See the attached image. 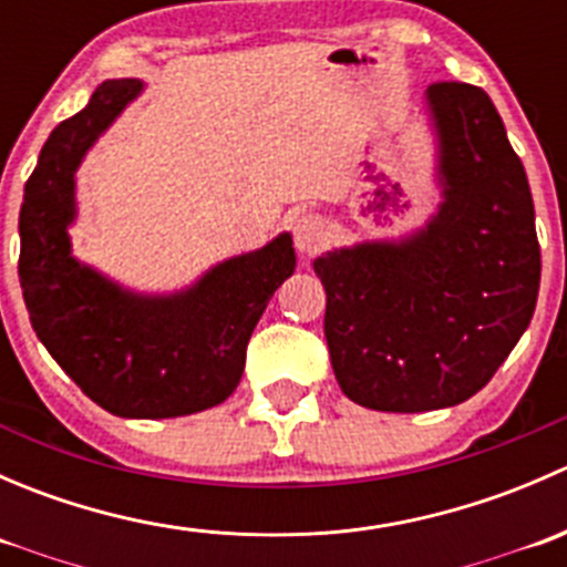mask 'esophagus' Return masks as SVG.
<instances>
[{
    "label": "esophagus",
    "instance_id": "obj_1",
    "mask_svg": "<svg viewBox=\"0 0 567 567\" xmlns=\"http://www.w3.org/2000/svg\"><path fill=\"white\" fill-rule=\"evenodd\" d=\"M290 230H293V244L301 255L312 257L329 241V225H326L323 216L318 214H301L290 221Z\"/></svg>",
    "mask_w": 567,
    "mask_h": 567
}]
</instances>
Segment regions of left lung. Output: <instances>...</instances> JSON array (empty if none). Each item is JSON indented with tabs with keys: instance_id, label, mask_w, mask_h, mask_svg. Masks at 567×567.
<instances>
[{
	"instance_id": "obj_1",
	"label": "left lung",
	"mask_w": 567,
	"mask_h": 567,
	"mask_svg": "<svg viewBox=\"0 0 567 567\" xmlns=\"http://www.w3.org/2000/svg\"><path fill=\"white\" fill-rule=\"evenodd\" d=\"M442 205L403 241L312 262L340 390L375 411L447 409L483 390L535 312L540 244L527 173L499 112L474 84L436 82Z\"/></svg>"
}]
</instances>
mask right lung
Masks as SVG:
<instances>
[{
  "instance_id": "obj_1",
  "label": "right lung",
  "mask_w": 567,
  "mask_h": 567,
  "mask_svg": "<svg viewBox=\"0 0 567 567\" xmlns=\"http://www.w3.org/2000/svg\"><path fill=\"white\" fill-rule=\"evenodd\" d=\"M140 93L136 79H109L51 131L24 186L19 279L38 340L79 390L109 414L167 420L230 398L251 331L293 274L296 251L282 233L173 296L131 293L71 255L73 173Z\"/></svg>"
}]
</instances>
